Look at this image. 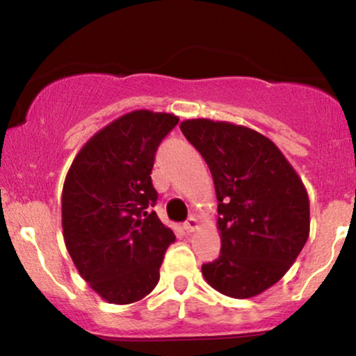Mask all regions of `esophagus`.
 Here are the masks:
<instances>
[{"mask_svg":"<svg viewBox=\"0 0 356 356\" xmlns=\"http://www.w3.org/2000/svg\"><path fill=\"white\" fill-rule=\"evenodd\" d=\"M184 228H186V230H187L188 233L195 232L197 228H199V220H197L195 217H191V218L187 220L186 223H184Z\"/></svg>","mask_w":356,"mask_h":356,"instance_id":"esophagus-1","label":"esophagus"}]
</instances>
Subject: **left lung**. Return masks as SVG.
<instances>
[{"label":"left lung","mask_w":356,"mask_h":356,"mask_svg":"<svg viewBox=\"0 0 356 356\" xmlns=\"http://www.w3.org/2000/svg\"><path fill=\"white\" fill-rule=\"evenodd\" d=\"M181 129L209 165L218 200L222 250L202 274L228 298H254L289 271L307 241V191L254 129L207 118L182 121Z\"/></svg>","instance_id":"8db88e82"}]
</instances>
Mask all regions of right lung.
<instances>
[{"label": "right lung", "instance_id": "1", "mask_svg": "<svg viewBox=\"0 0 356 356\" xmlns=\"http://www.w3.org/2000/svg\"><path fill=\"white\" fill-rule=\"evenodd\" d=\"M179 123L136 110L93 134L75 156L62 191V228L75 268L110 304L146 298L175 235L156 211L151 170L157 146Z\"/></svg>", "mask_w": 356, "mask_h": 356}]
</instances>
